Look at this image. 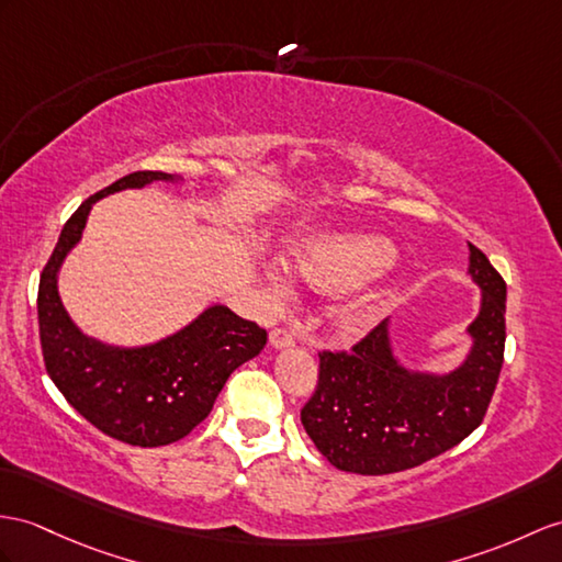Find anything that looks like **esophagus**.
Instances as JSON below:
<instances>
[{"mask_svg":"<svg viewBox=\"0 0 562 562\" xmlns=\"http://www.w3.org/2000/svg\"><path fill=\"white\" fill-rule=\"evenodd\" d=\"M295 334L291 331V328H285V326H277V328H271V334H269V344L273 346V348H291V346H295Z\"/></svg>","mask_w":562,"mask_h":562,"instance_id":"34e87169","label":"esophagus"}]
</instances>
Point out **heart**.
<instances>
[{
	"mask_svg": "<svg viewBox=\"0 0 562 562\" xmlns=\"http://www.w3.org/2000/svg\"><path fill=\"white\" fill-rule=\"evenodd\" d=\"M393 248L374 236H334L305 243L295 252V267L303 279L324 293H348L384 271ZM364 312H355L350 324H364Z\"/></svg>",
	"mask_w": 562,
	"mask_h": 562,
	"instance_id": "heart-1",
	"label": "heart"
}]
</instances>
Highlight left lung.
Instances as JSON below:
<instances>
[{
    "mask_svg": "<svg viewBox=\"0 0 562 562\" xmlns=\"http://www.w3.org/2000/svg\"><path fill=\"white\" fill-rule=\"evenodd\" d=\"M470 273L482 285L470 358L448 376L395 362L386 322L350 350L319 352V384L300 419L334 468L355 474L403 472L446 453L484 422L505 350V281L470 243Z\"/></svg>",
    "mask_w": 562,
    "mask_h": 562,
    "instance_id": "1",
    "label": "left lung"
}]
</instances>
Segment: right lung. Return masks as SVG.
Segmentation results:
<instances>
[{
  "mask_svg": "<svg viewBox=\"0 0 562 562\" xmlns=\"http://www.w3.org/2000/svg\"><path fill=\"white\" fill-rule=\"evenodd\" d=\"M171 178L164 171H133L90 195L64 224L37 289L40 346L54 386L92 427L140 448L167 446L193 431L212 413L231 372L267 346L265 328L224 305L143 348L102 346L68 319L57 293V271L83 234L92 204L116 190Z\"/></svg>",
  "mask_w": 562,
  "mask_h": 562,
  "instance_id": "right-lung-1",
  "label": "right lung"
}]
</instances>
